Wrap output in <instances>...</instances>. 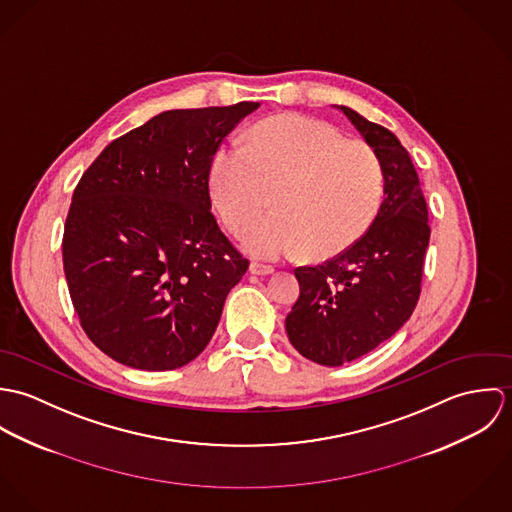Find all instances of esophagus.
Here are the masks:
<instances>
[{
    "label": "esophagus",
    "instance_id": "1",
    "mask_svg": "<svg viewBox=\"0 0 512 512\" xmlns=\"http://www.w3.org/2000/svg\"><path fill=\"white\" fill-rule=\"evenodd\" d=\"M248 272H250L252 276H270V274H274V268H272V266L258 264V262H252L250 268H248Z\"/></svg>",
    "mask_w": 512,
    "mask_h": 512
}]
</instances>
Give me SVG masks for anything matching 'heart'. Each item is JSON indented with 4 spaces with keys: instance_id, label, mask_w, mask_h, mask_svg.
<instances>
[{
    "instance_id": "1",
    "label": "heart",
    "mask_w": 512,
    "mask_h": 512,
    "mask_svg": "<svg viewBox=\"0 0 512 512\" xmlns=\"http://www.w3.org/2000/svg\"><path fill=\"white\" fill-rule=\"evenodd\" d=\"M209 181L220 219L234 232L275 193L277 211L240 236L244 252L258 260H278L299 248L309 258L347 250L376 219L384 193L372 147L345 140L323 120L295 114L254 126L246 149H217Z\"/></svg>"
}]
</instances>
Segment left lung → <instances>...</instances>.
I'll list each match as a JSON object with an SVG mask.
<instances>
[{
  "label": "left lung",
  "instance_id": "1",
  "mask_svg": "<svg viewBox=\"0 0 512 512\" xmlns=\"http://www.w3.org/2000/svg\"><path fill=\"white\" fill-rule=\"evenodd\" d=\"M380 159L384 201L365 234L323 266L295 270L299 297L286 317L293 347L323 366L351 363L390 339L412 315L430 242L428 205L398 138L335 106Z\"/></svg>",
  "mask_w": 512,
  "mask_h": 512
}]
</instances>
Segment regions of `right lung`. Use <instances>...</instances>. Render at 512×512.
<instances>
[{
  "instance_id": "obj_1",
  "label": "right lung",
  "mask_w": 512,
  "mask_h": 512,
  "mask_svg": "<svg viewBox=\"0 0 512 512\" xmlns=\"http://www.w3.org/2000/svg\"><path fill=\"white\" fill-rule=\"evenodd\" d=\"M258 102L169 110L104 147L65 222L63 264L80 325L120 365L197 359L248 260L211 215L220 142Z\"/></svg>"
}]
</instances>
